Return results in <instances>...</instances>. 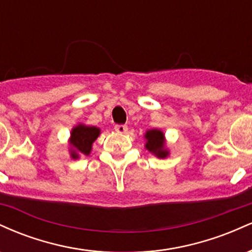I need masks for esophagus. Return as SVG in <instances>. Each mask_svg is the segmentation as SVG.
<instances>
[{"instance_id":"esophagus-1","label":"esophagus","mask_w":252,"mask_h":252,"mask_svg":"<svg viewBox=\"0 0 252 252\" xmlns=\"http://www.w3.org/2000/svg\"><path fill=\"white\" fill-rule=\"evenodd\" d=\"M115 130H116L117 132H121V134H124V132L128 130V126H126V124H116V126H115Z\"/></svg>"}]
</instances>
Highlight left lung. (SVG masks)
I'll return each mask as SVG.
<instances>
[{"label": "left lung", "instance_id": "8db88e82", "mask_svg": "<svg viewBox=\"0 0 252 252\" xmlns=\"http://www.w3.org/2000/svg\"><path fill=\"white\" fill-rule=\"evenodd\" d=\"M147 143L146 148L149 152L154 153L158 158H166L168 155V152L163 148L164 147V138H163V132L160 130L154 129V130H148L146 134Z\"/></svg>", "mask_w": 252, "mask_h": 252}]
</instances>
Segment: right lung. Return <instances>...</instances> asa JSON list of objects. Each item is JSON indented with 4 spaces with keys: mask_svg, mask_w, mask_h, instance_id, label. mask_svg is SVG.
I'll return each mask as SVG.
<instances>
[{
    "mask_svg": "<svg viewBox=\"0 0 252 252\" xmlns=\"http://www.w3.org/2000/svg\"><path fill=\"white\" fill-rule=\"evenodd\" d=\"M99 135V129L96 126H86L80 124L72 130L71 144L72 149L71 155L73 158H78L79 156H88L91 152V147L94 141Z\"/></svg>",
    "mask_w": 252,
    "mask_h": 252,
    "instance_id": "add662e5",
    "label": "right lung"
}]
</instances>
